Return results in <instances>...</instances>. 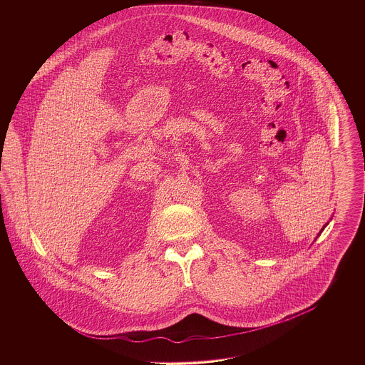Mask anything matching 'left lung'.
<instances>
[{
  "label": "left lung",
  "mask_w": 365,
  "mask_h": 365,
  "mask_svg": "<svg viewBox=\"0 0 365 365\" xmlns=\"http://www.w3.org/2000/svg\"><path fill=\"white\" fill-rule=\"evenodd\" d=\"M327 225H329V223H326V226H327ZM326 226H323V228H322V230H320V232H319V234H317V237H319V235H320V234H322V231H323V230H324V228H326ZM317 237H316V238H317Z\"/></svg>",
  "instance_id": "8db88e82"
}]
</instances>
